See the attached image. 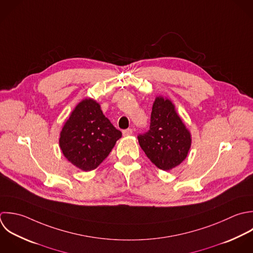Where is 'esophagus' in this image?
I'll return each mask as SVG.
<instances>
[{"label":"esophagus","mask_w":253,"mask_h":253,"mask_svg":"<svg viewBox=\"0 0 253 253\" xmlns=\"http://www.w3.org/2000/svg\"><path fill=\"white\" fill-rule=\"evenodd\" d=\"M123 135L124 136H130V135H132V133H133V130L131 129V128H128V129H125V130H123Z\"/></svg>","instance_id":"esophagus-1"}]
</instances>
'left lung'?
<instances>
[{
	"mask_svg": "<svg viewBox=\"0 0 253 253\" xmlns=\"http://www.w3.org/2000/svg\"><path fill=\"white\" fill-rule=\"evenodd\" d=\"M138 141L150 161L163 170L180 165L191 146L190 133L174 105L162 96L153 104L149 131L138 135Z\"/></svg>",
	"mask_w": 253,
	"mask_h": 253,
	"instance_id": "left-lung-1",
	"label": "left lung"
}]
</instances>
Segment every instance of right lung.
<instances>
[{
	"instance_id": "1",
	"label": "right lung",
	"mask_w": 253,
	"mask_h": 253,
	"mask_svg": "<svg viewBox=\"0 0 253 253\" xmlns=\"http://www.w3.org/2000/svg\"><path fill=\"white\" fill-rule=\"evenodd\" d=\"M122 133L106 118L100 105L86 98L80 102L60 134L66 159L84 171L96 169L109 155Z\"/></svg>"
}]
</instances>
